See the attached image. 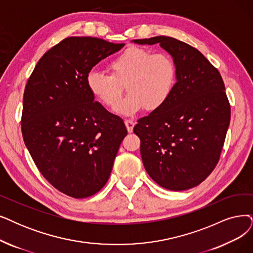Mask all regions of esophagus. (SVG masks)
Here are the masks:
<instances>
[{
    "label": "esophagus",
    "mask_w": 253,
    "mask_h": 253,
    "mask_svg": "<svg viewBox=\"0 0 253 253\" xmlns=\"http://www.w3.org/2000/svg\"><path fill=\"white\" fill-rule=\"evenodd\" d=\"M125 124H126L127 132L128 133H132L133 132V128L135 126V121L130 120V119H126V120H125Z\"/></svg>",
    "instance_id": "obj_1"
}]
</instances>
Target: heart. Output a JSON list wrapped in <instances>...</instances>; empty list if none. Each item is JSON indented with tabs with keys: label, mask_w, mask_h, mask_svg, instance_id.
Listing matches in <instances>:
<instances>
[{
	"label": "heart",
	"mask_w": 253,
	"mask_h": 253,
	"mask_svg": "<svg viewBox=\"0 0 253 253\" xmlns=\"http://www.w3.org/2000/svg\"><path fill=\"white\" fill-rule=\"evenodd\" d=\"M112 75L90 70L87 87L91 94L107 107L118 104L127 82L128 95L118 104L116 113L133 116L146 108L156 111L172 95L176 85V66L169 55L132 46L110 63Z\"/></svg>",
	"instance_id": "obj_1"
}]
</instances>
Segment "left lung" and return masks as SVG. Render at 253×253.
I'll list each match as a JSON object with an SVG mask.
<instances>
[{
    "label": "left lung",
    "instance_id": "left-lung-1",
    "mask_svg": "<svg viewBox=\"0 0 253 253\" xmlns=\"http://www.w3.org/2000/svg\"><path fill=\"white\" fill-rule=\"evenodd\" d=\"M156 44L172 57L176 85L168 102L138 119L134 133L146 172L158 185L184 191L216 167L230 121V106L218 69L198 49L168 36L133 40Z\"/></svg>",
    "mask_w": 253,
    "mask_h": 253
}]
</instances>
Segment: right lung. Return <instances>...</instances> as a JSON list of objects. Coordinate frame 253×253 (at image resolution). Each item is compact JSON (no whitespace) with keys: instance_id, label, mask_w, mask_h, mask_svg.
<instances>
[{"instance_id":"right-lung-1","label":"right lung","mask_w":253,"mask_h":253,"mask_svg":"<svg viewBox=\"0 0 253 253\" xmlns=\"http://www.w3.org/2000/svg\"><path fill=\"white\" fill-rule=\"evenodd\" d=\"M125 43L68 37L40 58L25 88L22 133L38 170L74 198L89 197L109 179L127 130L97 102L87 75Z\"/></svg>"}]
</instances>
